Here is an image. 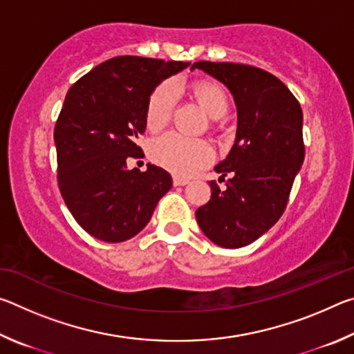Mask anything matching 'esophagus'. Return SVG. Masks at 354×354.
Here are the masks:
<instances>
[{"label": "esophagus", "mask_w": 354, "mask_h": 354, "mask_svg": "<svg viewBox=\"0 0 354 354\" xmlns=\"http://www.w3.org/2000/svg\"><path fill=\"white\" fill-rule=\"evenodd\" d=\"M173 184H175V185H185V184H189V179H185L183 176H173Z\"/></svg>", "instance_id": "1"}]
</instances>
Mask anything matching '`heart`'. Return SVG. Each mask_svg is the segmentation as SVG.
Here are the masks:
<instances>
[{"instance_id": "1", "label": "heart", "mask_w": 354, "mask_h": 354, "mask_svg": "<svg viewBox=\"0 0 354 354\" xmlns=\"http://www.w3.org/2000/svg\"><path fill=\"white\" fill-rule=\"evenodd\" d=\"M195 98L203 109L212 118L223 117L230 107V98L225 88L217 82L200 81L192 86ZM176 103V87L171 81H165L149 95L145 123L151 131L162 129L171 117ZM149 156L156 164L176 175L190 176L211 162L214 149L211 143L203 139H190L178 133H169L156 139L149 147Z\"/></svg>"}]
</instances>
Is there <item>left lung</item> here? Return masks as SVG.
Masks as SVG:
<instances>
[{"mask_svg": "<svg viewBox=\"0 0 354 354\" xmlns=\"http://www.w3.org/2000/svg\"><path fill=\"white\" fill-rule=\"evenodd\" d=\"M230 88L237 107L236 140L215 171L230 173L226 190L209 183L211 200L196 209L205 236L223 248H241L277 223L304 160L301 106L283 81L266 70L232 62L200 61Z\"/></svg>", "mask_w": 354, "mask_h": 354, "instance_id": "8db88e82", "label": "left lung"}]
</instances>
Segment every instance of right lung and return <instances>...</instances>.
<instances>
[{"instance_id": "right-lung-1", "label": "right lung", "mask_w": 354, "mask_h": 354, "mask_svg": "<svg viewBox=\"0 0 354 354\" xmlns=\"http://www.w3.org/2000/svg\"><path fill=\"white\" fill-rule=\"evenodd\" d=\"M189 62L118 56L100 64L70 87L55 128L57 183L75 220L95 239L117 243L148 225L171 189L160 167L129 170L139 158L149 95Z\"/></svg>"}]
</instances>
